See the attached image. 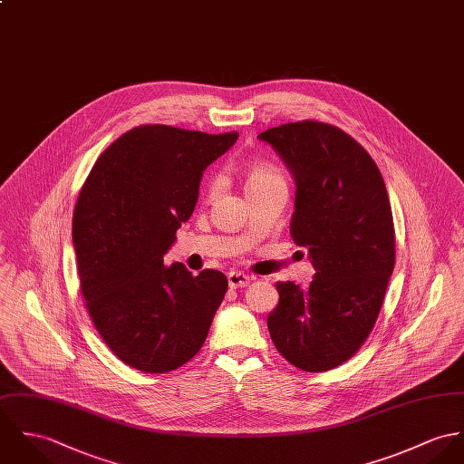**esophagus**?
<instances>
[{"label":"esophagus","instance_id":"1","mask_svg":"<svg viewBox=\"0 0 464 464\" xmlns=\"http://www.w3.org/2000/svg\"><path fill=\"white\" fill-rule=\"evenodd\" d=\"M228 285L232 289H243V287H248L252 284V276L243 273V271H230L228 275Z\"/></svg>","mask_w":464,"mask_h":464}]
</instances>
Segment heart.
Here are the masks:
<instances>
[{"label": "heart", "instance_id": "b5f03b06", "mask_svg": "<svg viewBox=\"0 0 464 464\" xmlns=\"http://www.w3.org/2000/svg\"><path fill=\"white\" fill-rule=\"evenodd\" d=\"M245 189L248 195H252L255 191H262L278 184H285L284 173L273 163H266V161H253L245 167ZM221 188V179L219 175H211L208 184H206V197L212 198Z\"/></svg>", "mask_w": 464, "mask_h": 464}]
</instances>
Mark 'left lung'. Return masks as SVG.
Here are the masks:
<instances>
[{
    "mask_svg": "<svg viewBox=\"0 0 464 464\" xmlns=\"http://www.w3.org/2000/svg\"><path fill=\"white\" fill-rule=\"evenodd\" d=\"M295 180L291 236L315 267L308 289L276 282L267 330L306 372L332 371L371 335L395 266L393 216L378 165L342 129L301 121L258 134Z\"/></svg>",
    "mask_w": 464,
    "mask_h": 464,
    "instance_id": "8db88e82",
    "label": "left lung"
}]
</instances>
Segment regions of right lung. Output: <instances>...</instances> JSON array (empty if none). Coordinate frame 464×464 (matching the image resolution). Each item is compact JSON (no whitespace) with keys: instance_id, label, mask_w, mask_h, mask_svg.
<instances>
[{"instance_id":"add662e5","label":"right lung","mask_w":464,"mask_h":464,"mask_svg":"<svg viewBox=\"0 0 464 464\" xmlns=\"http://www.w3.org/2000/svg\"><path fill=\"white\" fill-rule=\"evenodd\" d=\"M237 132L208 134L163 124L134 127L95 161L72 214L86 312L126 365L165 374L204 345L228 289L216 269L193 275L163 255L198 200L204 169Z\"/></svg>"}]
</instances>
